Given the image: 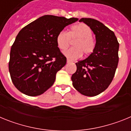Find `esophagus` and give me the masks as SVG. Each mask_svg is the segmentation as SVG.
Here are the masks:
<instances>
[{"mask_svg": "<svg viewBox=\"0 0 131 131\" xmlns=\"http://www.w3.org/2000/svg\"><path fill=\"white\" fill-rule=\"evenodd\" d=\"M67 63H71V61L70 60H69V59H67Z\"/></svg>", "mask_w": 131, "mask_h": 131, "instance_id": "esophagus-1", "label": "esophagus"}]
</instances>
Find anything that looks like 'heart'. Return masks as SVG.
<instances>
[{"mask_svg":"<svg viewBox=\"0 0 131 131\" xmlns=\"http://www.w3.org/2000/svg\"><path fill=\"white\" fill-rule=\"evenodd\" d=\"M73 42L74 48L63 52V54L70 60H77L81 57L82 54L89 55L95 48V40L92 37V30L84 24H79L71 27L69 33L66 31L59 32L56 37L58 47L62 50L66 49L71 42Z\"/></svg>","mask_w":131,"mask_h":131,"instance_id":"b5f03b06","label":"heart"}]
</instances>
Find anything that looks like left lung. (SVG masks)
<instances>
[{"label":"left lung","mask_w":131,"mask_h":131,"mask_svg":"<svg viewBox=\"0 0 131 131\" xmlns=\"http://www.w3.org/2000/svg\"><path fill=\"white\" fill-rule=\"evenodd\" d=\"M79 21L93 31L96 45L87 58L75 63L77 71L71 76V81L79 92L94 96L104 92L112 83L119 62V44L115 33L99 21L81 18Z\"/></svg>","instance_id":"8db88e82"}]
</instances>
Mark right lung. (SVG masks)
I'll return each instance as SVG.
<instances>
[{"label":"right lung","mask_w":131,"mask_h":131,"mask_svg":"<svg viewBox=\"0 0 131 131\" xmlns=\"http://www.w3.org/2000/svg\"><path fill=\"white\" fill-rule=\"evenodd\" d=\"M78 19L45 15L19 31L12 46L8 64L12 81L18 91L36 96L52 86L56 73L66 63L56 37Z\"/></svg>","instance_id":"right-lung-1"}]
</instances>
